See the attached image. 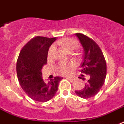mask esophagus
<instances>
[{
  "mask_svg": "<svg viewBox=\"0 0 124 124\" xmlns=\"http://www.w3.org/2000/svg\"><path fill=\"white\" fill-rule=\"evenodd\" d=\"M67 79L68 80H69V81H71V82H73V81H75V77H67Z\"/></svg>",
  "mask_w": 124,
  "mask_h": 124,
  "instance_id": "1",
  "label": "esophagus"
}]
</instances>
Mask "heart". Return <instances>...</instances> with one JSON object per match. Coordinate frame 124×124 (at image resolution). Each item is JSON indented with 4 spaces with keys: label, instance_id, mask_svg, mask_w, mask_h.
<instances>
[{
    "label": "heart",
    "instance_id": "heart-1",
    "mask_svg": "<svg viewBox=\"0 0 124 124\" xmlns=\"http://www.w3.org/2000/svg\"><path fill=\"white\" fill-rule=\"evenodd\" d=\"M77 41L73 39L67 38L61 41V46L66 51H71L77 47ZM75 67V65L72 63H61L56 67V71L61 75H68Z\"/></svg>",
    "mask_w": 124,
    "mask_h": 124
}]
</instances>
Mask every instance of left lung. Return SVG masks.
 I'll return each mask as SVG.
<instances>
[{"label":"left lung","mask_w":124,"mask_h":124,"mask_svg":"<svg viewBox=\"0 0 124 124\" xmlns=\"http://www.w3.org/2000/svg\"><path fill=\"white\" fill-rule=\"evenodd\" d=\"M83 48L81 73L90 76L85 86L81 91H75L76 94L83 98L94 96L100 91L106 76V63L104 56L97 43L83 33H75ZM84 75L79 78L85 80Z\"/></svg>","instance_id":"obj_1"}]
</instances>
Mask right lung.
I'll list each match as a JSON object with an SVG mask.
<instances>
[{"instance_id":"1","label":"right lung","mask_w":124,"mask_h":124,"mask_svg":"<svg viewBox=\"0 0 124 124\" xmlns=\"http://www.w3.org/2000/svg\"><path fill=\"white\" fill-rule=\"evenodd\" d=\"M56 38L36 36L23 47L16 63L19 83L27 95L33 100L45 102L51 100L58 90L63 78L55 77L47 83L42 78L41 69L47 63L49 47Z\"/></svg>"}]
</instances>
